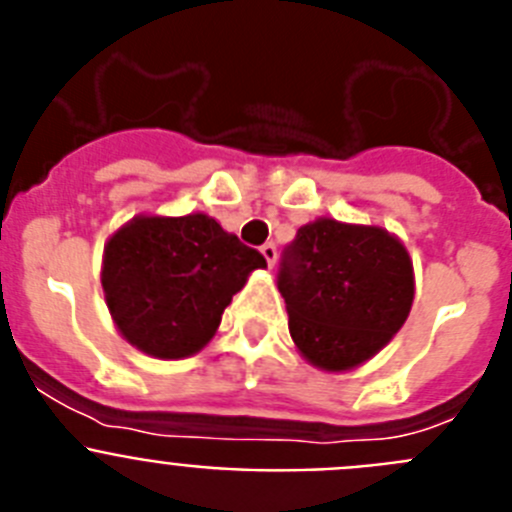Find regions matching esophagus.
<instances>
[{
  "label": "esophagus",
  "mask_w": 512,
  "mask_h": 512,
  "mask_svg": "<svg viewBox=\"0 0 512 512\" xmlns=\"http://www.w3.org/2000/svg\"><path fill=\"white\" fill-rule=\"evenodd\" d=\"M261 253H264L266 264L269 266L277 264V246H274V243H264V246H261Z\"/></svg>",
  "instance_id": "1"
}]
</instances>
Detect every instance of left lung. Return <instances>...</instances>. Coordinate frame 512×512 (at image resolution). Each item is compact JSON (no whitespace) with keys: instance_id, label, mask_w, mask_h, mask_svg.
Masks as SVG:
<instances>
[{"instance_id":"obj_1","label":"left lung","mask_w":512,"mask_h":512,"mask_svg":"<svg viewBox=\"0 0 512 512\" xmlns=\"http://www.w3.org/2000/svg\"><path fill=\"white\" fill-rule=\"evenodd\" d=\"M289 336L312 366L346 372L392 341L413 307L408 248L374 225L320 217L282 253Z\"/></svg>"}]
</instances>
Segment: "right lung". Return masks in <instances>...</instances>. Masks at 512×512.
<instances>
[{"instance_id": "add662e5", "label": "right lung", "mask_w": 512, "mask_h": 512, "mask_svg": "<svg viewBox=\"0 0 512 512\" xmlns=\"http://www.w3.org/2000/svg\"><path fill=\"white\" fill-rule=\"evenodd\" d=\"M266 259L217 220L138 215L104 246L102 289L125 341L156 359L197 354Z\"/></svg>"}]
</instances>
